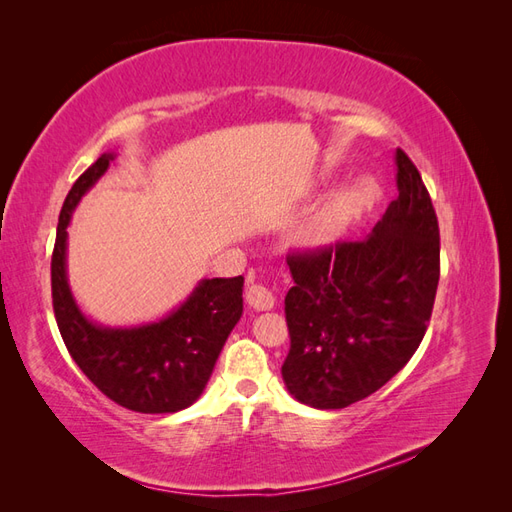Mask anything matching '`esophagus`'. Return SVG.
<instances>
[{"mask_svg":"<svg viewBox=\"0 0 512 512\" xmlns=\"http://www.w3.org/2000/svg\"><path fill=\"white\" fill-rule=\"evenodd\" d=\"M246 303L253 310L264 312V310H270V308L275 306V297H273V292H270L268 288L259 286V284H253V286L246 288Z\"/></svg>","mask_w":512,"mask_h":512,"instance_id":"1","label":"esophagus"}]
</instances>
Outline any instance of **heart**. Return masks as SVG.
I'll return each instance as SVG.
<instances>
[{"label": "heart", "mask_w": 512, "mask_h": 512, "mask_svg": "<svg viewBox=\"0 0 512 512\" xmlns=\"http://www.w3.org/2000/svg\"><path fill=\"white\" fill-rule=\"evenodd\" d=\"M374 202V187L367 182H356L352 187L336 193L328 206L314 217L306 231V239L312 244H323L339 237L358 215L365 213Z\"/></svg>", "instance_id": "1"}]
</instances>
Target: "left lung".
Returning a JSON list of instances; mask_svg holds the SVG:
<instances>
[{"label":"left lung","instance_id":"8db88e82","mask_svg":"<svg viewBox=\"0 0 512 512\" xmlns=\"http://www.w3.org/2000/svg\"><path fill=\"white\" fill-rule=\"evenodd\" d=\"M398 198L374 231L288 255V391L314 409L374 394L418 350L440 279V228L429 191L396 151Z\"/></svg>","mask_w":512,"mask_h":512}]
</instances>
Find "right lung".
<instances>
[{"instance_id":"add662e5","label":"right lung","mask_w":512,"mask_h":512,"mask_svg":"<svg viewBox=\"0 0 512 512\" xmlns=\"http://www.w3.org/2000/svg\"><path fill=\"white\" fill-rule=\"evenodd\" d=\"M103 154L72 184L52 250V308L74 363L116 405L138 413H173L200 398L217 356L242 317L244 277L202 279L180 308L138 328H103L76 306L65 275V242L76 204L110 167Z\"/></svg>"}]
</instances>
